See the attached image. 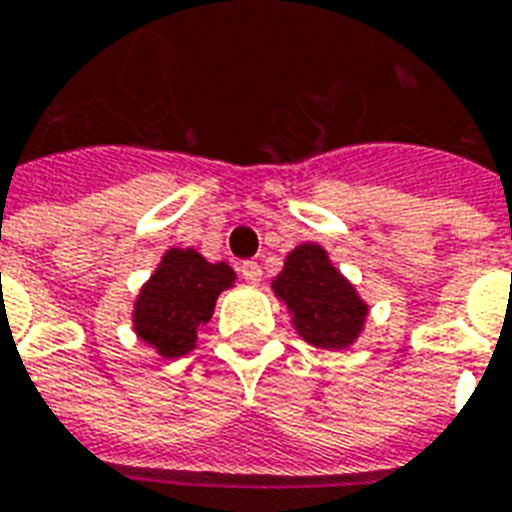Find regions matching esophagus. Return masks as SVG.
Listing matches in <instances>:
<instances>
[{
	"mask_svg": "<svg viewBox=\"0 0 512 512\" xmlns=\"http://www.w3.org/2000/svg\"><path fill=\"white\" fill-rule=\"evenodd\" d=\"M240 275H243L245 283H251V285L261 283V267L256 264V261H243V264H240Z\"/></svg>",
	"mask_w": 512,
	"mask_h": 512,
	"instance_id": "esophagus-1",
	"label": "esophagus"
}]
</instances>
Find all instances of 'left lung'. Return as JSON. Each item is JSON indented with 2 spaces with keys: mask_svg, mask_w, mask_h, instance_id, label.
Instances as JSON below:
<instances>
[{
  "mask_svg": "<svg viewBox=\"0 0 512 512\" xmlns=\"http://www.w3.org/2000/svg\"><path fill=\"white\" fill-rule=\"evenodd\" d=\"M272 293L291 312L293 331L312 347L347 350L366 331L368 301L320 243H301L285 256Z\"/></svg>",
  "mask_w": 512,
  "mask_h": 512,
  "instance_id": "left-lung-1",
  "label": "left lung"
}]
</instances>
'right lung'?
I'll return each instance as SVG.
<instances>
[{
	"instance_id": "obj_1",
	"label": "right lung",
	"mask_w": 512,
	"mask_h": 512,
	"mask_svg": "<svg viewBox=\"0 0 512 512\" xmlns=\"http://www.w3.org/2000/svg\"><path fill=\"white\" fill-rule=\"evenodd\" d=\"M235 269L208 261L194 248H168L133 301V331L160 358H184L197 347V334L211 323L216 299L232 288Z\"/></svg>"
}]
</instances>
